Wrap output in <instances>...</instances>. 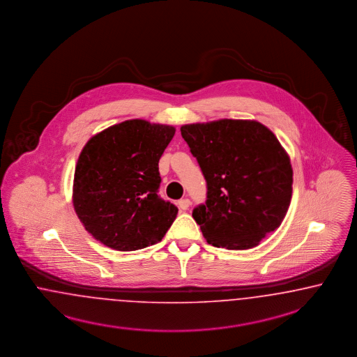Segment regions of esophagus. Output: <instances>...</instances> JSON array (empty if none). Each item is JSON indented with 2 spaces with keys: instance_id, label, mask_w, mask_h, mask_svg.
Here are the masks:
<instances>
[{
  "instance_id": "obj_1",
  "label": "esophagus",
  "mask_w": 357,
  "mask_h": 357,
  "mask_svg": "<svg viewBox=\"0 0 357 357\" xmlns=\"http://www.w3.org/2000/svg\"><path fill=\"white\" fill-rule=\"evenodd\" d=\"M178 206H179V208L181 210H187L188 208V206H190V199H187V198H185V199H181L178 200Z\"/></svg>"
}]
</instances>
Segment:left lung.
Wrapping results in <instances>:
<instances>
[{
    "label": "left lung",
    "mask_w": 357,
    "mask_h": 357,
    "mask_svg": "<svg viewBox=\"0 0 357 357\" xmlns=\"http://www.w3.org/2000/svg\"><path fill=\"white\" fill-rule=\"evenodd\" d=\"M207 183L192 218L207 242L247 250L278 229L291 203L292 167L271 130L257 121L220 119L181 128Z\"/></svg>",
    "instance_id": "left-lung-1"
}]
</instances>
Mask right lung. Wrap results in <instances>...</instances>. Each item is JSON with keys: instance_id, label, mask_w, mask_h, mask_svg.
<instances>
[{"instance_id": "1", "label": "right lung", "mask_w": 357, "mask_h": 357, "mask_svg": "<svg viewBox=\"0 0 357 357\" xmlns=\"http://www.w3.org/2000/svg\"><path fill=\"white\" fill-rule=\"evenodd\" d=\"M175 128L131 119L100 131L82 149L74 172L73 203L98 242L135 251L160 242L178 208L158 195L159 159Z\"/></svg>"}]
</instances>
